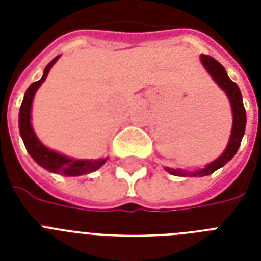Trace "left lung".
Wrapping results in <instances>:
<instances>
[{"label": "left lung", "instance_id": "8db88e82", "mask_svg": "<svg viewBox=\"0 0 261 261\" xmlns=\"http://www.w3.org/2000/svg\"><path fill=\"white\" fill-rule=\"evenodd\" d=\"M202 59L203 66L206 67V70L210 73V75L215 80V83L218 84L219 87L225 90V93L227 94V97L230 100L231 111H233V128H231V135L227 143L226 150L223 151L222 155L218 159L208 164L206 168H203L200 171L192 172L190 176H195V177H202V176H207V174L214 173L217 169L222 168L227 161H230L234 154L239 150L240 145H241V139L245 133V124H247V112L244 108L243 104V96L240 92V88L237 87V84L233 83L225 70V67L221 63L214 59L210 55L203 54L200 57ZM167 171L169 173L174 174V176H188L187 172H182L180 169H172V168H167Z\"/></svg>", "mask_w": 261, "mask_h": 261}]
</instances>
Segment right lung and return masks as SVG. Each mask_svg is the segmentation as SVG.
I'll use <instances>...</instances> for the list:
<instances>
[{
  "label": "right lung",
  "mask_w": 261,
  "mask_h": 261,
  "mask_svg": "<svg viewBox=\"0 0 261 261\" xmlns=\"http://www.w3.org/2000/svg\"><path fill=\"white\" fill-rule=\"evenodd\" d=\"M59 58L55 57L44 69L43 77L36 83L31 84L30 88L27 89L24 94V100L20 107V114H18V128H20V134H21L22 142L25 145L27 151L30 155L40 165L42 168L47 171L54 172V173L63 174V176H81V174H87L90 172L97 171L98 168L102 167V164L106 163L107 159L94 160H71L69 157L55 153V151L47 149L35 135L32 126H31V107H32V100H34L35 92L38 88L42 85V83L46 80L51 66L54 65L55 61Z\"/></svg>",
  "instance_id": "obj_1"
}]
</instances>
